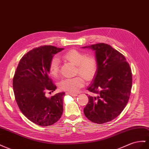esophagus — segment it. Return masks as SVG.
Wrapping results in <instances>:
<instances>
[{
    "mask_svg": "<svg viewBox=\"0 0 149 149\" xmlns=\"http://www.w3.org/2000/svg\"><path fill=\"white\" fill-rule=\"evenodd\" d=\"M66 95H70V96H76L78 95L77 94H74V93H69V92H66Z\"/></svg>",
    "mask_w": 149,
    "mask_h": 149,
    "instance_id": "34e87169",
    "label": "esophagus"
}]
</instances>
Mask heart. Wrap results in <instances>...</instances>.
I'll list each match as a JSON object with an SVG mask.
<instances>
[{"mask_svg":"<svg viewBox=\"0 0 149 149\" xmlns=\"http://www.w3.org/2000/svg\"><path fill=\"white\" fill-rule=\"evenodd\" d=\"M63 58L76 66V74H79L86 80L93 78L97 70V61L92 55H86L83 52L73 49L67 52L63 56ZM59 70V60L54 57L49 64V72L53 76H57ZM80 76L72 78H66L59 82V87L63 91L71 93L78 92L84 85V79Z\"/></svg>","mask_w":149,"mask_h":149,"instance_id":"b5f03b06","label":"heart"}]
</instances>
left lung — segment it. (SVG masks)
I'll return each mask as SVG.
<instances>
[{
	"label": "left lung",
	"instance_id": "left-lung-1",
	"mask_svg": "<svg viewBox=\"0 0 149 149\" xmlns=\"http://www.w3.org/2000/svg\"><path fill=\"white\" fill-rule=\"evenodd\" d=\"M95 51L97 70L93 82L87 88L88 96L84 108L86 117L92 122L102 124L115 119L122 113L129 100L132 74L124 56L104 43L84 46Z\"/></svg>",
	"mask_w": 149,
	"mask_h": 149
}]
</instances>
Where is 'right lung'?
<instances>
[{
  "instance_id": "obj_1",
  "label": "right lung",
  "mask_w": 149,
  "mask_h": 149,
  "mask_svg": "<svg viewBox=\"0 0 149 149\" xmlns=\"http://www.w3.org/2000/svg\"><path fill=\"white\" fill-rule=\"evenodd\" d=\"M64 48L44 46L31 50L20 60L13 78V90L17 105L32 122L49 126L61 118L65 92L47 98V91L56 86L49 78V64L54 54Z\"/></svg>"
}]
</instances>
